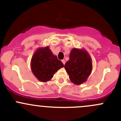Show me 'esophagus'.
Segmentation results:
<instances>
[{"instance_id":"obj_1","label":"esophagus","mask_w":121,"mask_h":121,"mask_svg":"<svg viewBox=\"0 0 121 121\" xmlns=\"http://www.w3.org/2000/svg\"><path fill=\"white\" fill-rule=\"evenodd\" d=\"M61 61H62V63H63V64H64V65L65 64V61L64 60H62Z\"/></svg>"}]
</instances>
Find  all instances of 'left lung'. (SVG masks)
Returning a JSON list of instances; mask_svg holds the SVG:
<instances>
[{"label":"left lung","mask_w":121,"mask_h":121,"mask_svg":"<svg viewBox=\"0 0 121 121\" xmlns=\"http://www.w3.org/2000/svg\"><path fill=\"white\" fill-rule=\"evenodd\" d=\"M69 80L76 85L87 80L92 69V59L84 48H74L69 53V59L64 65Z\"/></svg>","instance_id":"obj_1"}]
</instances>
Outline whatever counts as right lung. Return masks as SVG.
<instances>
[{
	"mask_svg": "<svg viewBox=\"0 0 121 121\" xmlns=\"http://www.w3.org/2000/svg\"><path fill=\"white\" fill-rule=\"evenodd\" d=\"M31 69L40 82L50 81L57 71L64 67L60 60L53 54L49 47L38 48L31 58Z\"/></svg>",
	"mask_w": 121,
	"mask_h": 121,
	"instance_id": "right-lung-1",
	"label": "right lung"
}]
</instances>
